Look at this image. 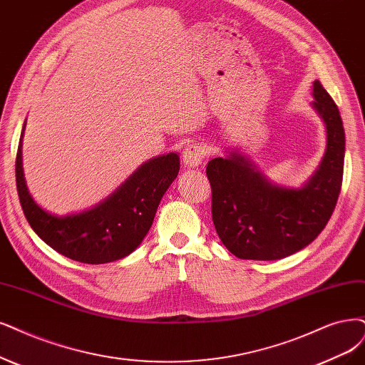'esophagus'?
Instances as JSON below:
<instances>
[{"label":"esophagus","instance_id":"34e87169","mask_svg":"<svg viewBox=\"0 0 365 365\" xmlns=\"http://www.w3.org/2000/svg\"><path fill=\"white\" fill-rule=\"evenodd\" d=\"M206 156H207V150L200 144H190L183 148V164L187 168H195L201 165Z\"/></svg>","mask_w":365,"mask_h":365}]
</instances>
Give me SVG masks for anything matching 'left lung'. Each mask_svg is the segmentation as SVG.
<instances>
[{
	"mask_svg": "<svg viewBox=\"0 0 365 365\" xmlns=\"http://www.w3.org/2000/svg\"><path fill=\"white\" fill-rule=\"evenodd\" d=\"M313 108L327 128V150L302 187L272 183L237 150L209 160L212 220L225 248L239 259L278 260L320 235L335 209L344 167V128L335 102L319 81Z\"/></svg>",
	"mask_w": 365,
	"mask_h": 365,
	"instance_id": "obj_1",
	"label": "left lung"
}]
</instances>
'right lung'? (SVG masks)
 I'll use <instances>...</instances> for the list:
<instances>
[{
  "instance_id": "obj_1",
  "label": "right lung",
  "mask_w": 365,
  "mask_h": 365,
  "mask_svg": "<svg viewBox=\"0 0 365 365\" xmlns=\"http://www.w3.org/2000/svg\"><path fill=\"white\" fill-rule=\"evenodd\" d=\"M16 155V187L26 221L46 245L64 257L87 264L126 257L150 230L168 186L178 178V153L156 156L135 171L106 200L94 207L57 217L40 207L26 187L22 170V137Z\"/></svg>"
}]
</instances>
